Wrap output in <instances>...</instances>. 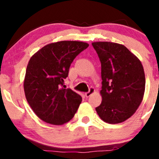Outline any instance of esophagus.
Returning a JSON list of instances; mask_svg holds the SVG:
<instances>
[{"label":"esophagus","instance_id":"obj_1","mask_svg":"<svg viewBox=\"0 0 159 159\" xmlns=\"http://www.w3.org/2000/svg\"><path fill=\"white\" fill-rule=\"evenodd\" d=\"M95 88H91L89 89V92H86V93H85V96L86 97H89V96H91V95H92V94L94 93V92H95Z\"/></svg>","mask_w":159,"mask_h":159}]
</instances>
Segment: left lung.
I'll return each mask as SVG.
<instances>
[{"label":"left lung","instance_id":"left-lung-1","mask_svg":"<svg viewBox=\"0 0 159 159\" xmlns=\"http://www.w3.org/2000/svg\"><path fill=\"white\" fill-rule=\"evenodd\" d=\"M101 62L102 102L95 108L100 119L111 124L131 117L145 92V73L137 57L123 44L93 42Z\"/></svg>","mask_w":159,"mask_h":159}]
</instances>
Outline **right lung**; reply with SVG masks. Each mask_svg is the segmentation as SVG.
Returning a JSON list of instances; mask_svg holds the SVG:
<instances>
[{
	"label": "right lung",
	"instance_id": "1",
	"mask_svg": "<svg viewBox=\"0 0 159 159\" xmlns=\"http://www.w3.org/2000/svg\"><path fill=\"white\" fill-rule=\"evenodd\" d=\"M89 46L81 41L47 44L29 60L24 90L29 106L43 122L63 125L76 113L82 97L64 85L74 59Z\"/></svg>",
	"mask_w": 159,
	"mask_h": 159
}]
</instances>
